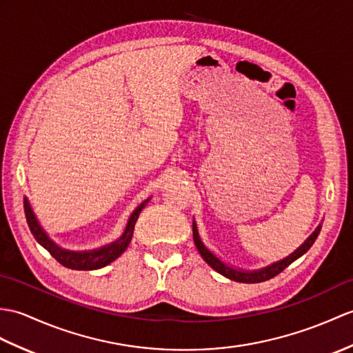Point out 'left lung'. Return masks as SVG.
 I'll use <instances>...</instances> for the list:
<instances>
[{
  "instance_id": "8db88e82",
  "label": "left lung",
  "mask_w": 353,
  "mask_h": 353,
  "mask_svg": "<svg viewBox=\"0 0 353 353\" xmlns=\"http://www.w3.org/2000/svg\"><path fill=\"white\" fill-rule=\"evenodd\" d=\"M321 228H322V224H319V227L316 228L313 233H311L308 239L304 243H302L296 251L292 252L290 256H288L280 261H275V263L269 265L266 268L257 269V270H243V269H236L233 266L225 265L223 260L216 257L215 254L212 252L206 247V245L203 243L195 221L192 223V236H194V243H195L196 250H199L200 256L204 259V261H206V263L212 269H215L216 272H219L221 275H224L225 278H228V280H233V281H237V283H261V281H266V280H270V278L276 276L278 274L283 272V270L288 268L290 263H293L294 260H298L301 256H304V254L311 248V245H313L314 241L317 239L319 233H321Z\"/></svg>"
}]
</instances>
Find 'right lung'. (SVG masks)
Returning a JSON list of instances; mask_svg holds the SVG:
<instances>
[{
	"mask_svg": "<svg viewBox=\"0 0 353 353\" xmlns=\"http://www.w3.org/2000/svg\"><path fill=\"white\" fill-rule=\"evenodd\" d=\"M147 201H149V200L143 201L132 212V215L129 216L125 232H123V234L119 237L117 241H114L112 243H108V245H105V247H101L97 250H92V251L63 250L54 241L49 239V236L42 228V225L39 224V221L34 215V212H32V209L30 206V201H28L27 196L23 199V210H26V218H27V223H28V227H30L32 236L36 237V241L40 245H42V247L49 254H51V256L57 261H59L60 265L69 268V269H75V270H93V269H101L106 265H110L111 261H114L117 257H120L121 254L126 251L128 245L130 243V239H132L134 227H135V223L138 219V215L141 214V210L144 209Z\"/></svg>",
	"mask_w": 353,
	"mask_h": 353,
	"instance_id": "1",
	"label": "right lung"
}]
</instances>
